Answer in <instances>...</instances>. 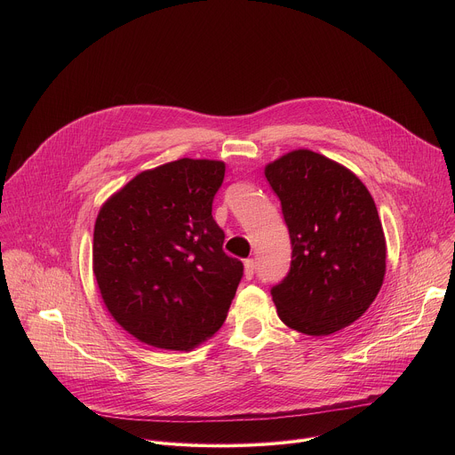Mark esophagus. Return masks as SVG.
I'll list each match as a JSON object with an SVG mask.
<instances>
[{
	"label": "esophagus",
	"instance_id": "1",
	"mask_svg": "<svg viewBox=\"0 0 455 455\" xmlns=\"http://www.w3.org/2000/svg\"><path fill=\"white\" fill-rule=\"evenodd\" d=\"M253 275H255V261H253V259H246V261H244V277L253 279Z\"/></svg>",
	"mask_w": 455,
	"mask_h": 455
}]
</instances>
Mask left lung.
<instances>
[{"label":"left lung","mask_w":455,"mask_h":455,"mask_svg":"<svg viewBox=\"0 0 455 455\" xmlns=\"http://www.w3.org/2000/svg\"><path fill=\"white\" fill-rule=\"evenodd\" d=\"M265 174L291 243L290 270L270 290L277 313L304 335H331L365 313L383 283L387 248L374 200L351 171L307 149Z\"/></svg>","instance_id":"8db88e82"}]
</instances>
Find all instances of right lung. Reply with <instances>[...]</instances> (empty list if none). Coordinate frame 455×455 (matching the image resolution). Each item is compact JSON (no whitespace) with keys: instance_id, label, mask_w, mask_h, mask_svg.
<instances>
[{"instance_id":"obj_1","label":"right lung","mask_w":455,"mask_h":455,"mask_svg":"<svg viewBox=\"0 0 455 455\" xmlns=\"http://www.w3.org/2000/svg\"><path fill=\"white\" fill-rule=\"evenodd\" d=\"M223 178V162L181 158L140 172L100 209L93 274L113 318L140 342L187 351L223 326L243 279L212 218Z\"/></svg>"}]
</instances>
